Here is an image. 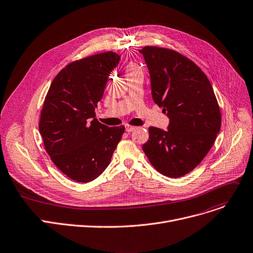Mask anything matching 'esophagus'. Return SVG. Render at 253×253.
<instances>
[{
  "instance_id": "1",
  "label": "esophagus",
  "mask_w": 253,
  "mask_h": 253,
  "mask_svg": "<svg viewBox=\"0 0 253 253\" xmlns=\"http://www.w3.org/2000/svg\"><path fill=\"white\" fill-rule=\"evenodd\" d=\"M125 129H126V132H132V131H134V130L136 129V127L130 126V125H126V126H125Z\"/></svg>"
}]
</instances>
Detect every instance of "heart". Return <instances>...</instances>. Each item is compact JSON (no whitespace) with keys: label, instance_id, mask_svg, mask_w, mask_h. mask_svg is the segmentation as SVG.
Returning a JSON list of instances; mask_svg holds the SVG:
<instances>
[{"label":"heart","instance_id":"heart-1","mask_svg":"<svg viewBox=\"0 0 253 253\" xmlns=\"http://www.w3.org/2000/svg\"><path fill=\"white\" fill-rule=\"evenodd\" d=\"M138 68H137V66H135L134 64H129L128 66H127V68H126V74L127 73H130V72H133V71H135V70H137Z\"/></svg>","mask_w":253,"mask_h":253}]
</instances>
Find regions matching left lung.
Listing matches in <instances>:
<instances>
[{
	"mask_svg": "<svg viewBox=\"0 0 253 253\" xmlns=\"http://www.w3.org/2000/svg\"><path fill=\"white\" fill-rule=\"evenodd\" d=\"M154 102L169 118L167 130L149 127L144 154L161 174L179 178L204 160L220 132L222 117L211 84L188 58L158 46L139 49Z\"/></svg>",
	"mask_w": 253,
	"mask_h": 253,
	"instance_id": "1",
	"label": "left lung"
}]
</instances>
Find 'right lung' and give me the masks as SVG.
Instances as JSON below:
<instances>
[{
	"label": "right lung",
	"mask_w": 253,
	"mask_h": 253,
	"mask_svg": "<svg viewBox=\"0 0 253 253\" xmlns=\"http://www.w3.org/2000/svg\"><path fill=\"white\" fill-rule=\"evenodd\" d=\"M121 60L113 52L67 65L50 84L41 114L40 133L50 160L77 182L96 179L111 163L125 127L95 119L110 73Z\"/></svg>",
	"instance_id": "1"
}]
</instances>
